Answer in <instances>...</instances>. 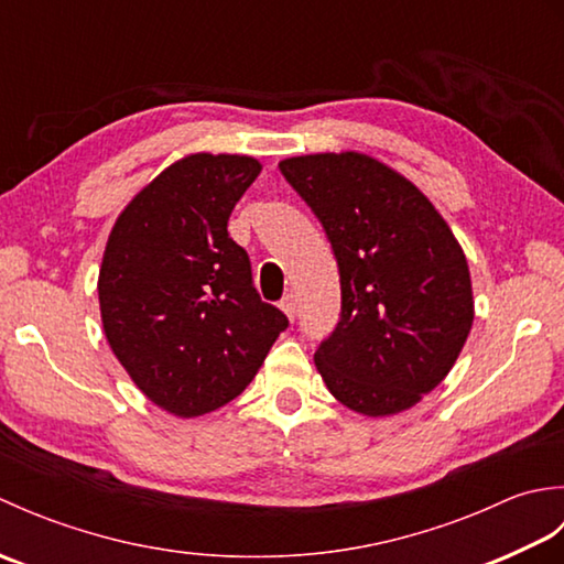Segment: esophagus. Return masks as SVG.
I'll return each mask as SVG.
<instances>
[{
    "mask_svg": "<svg viewBox=\"0 0 564 564\" xmlns=\"http://www.w3.org/2000/svg\"><path fill=\"white\" fill-rule=\"evenodd\" d=\"M281 310H283L285 315H289V319H291V322L295 319V315H297V303H295V295H293V293L283 295V301H281Z\"/></svg>",
    "mask_w": 564,
    "mask_h": 564,
    "instance_id": "1",
    "label": "esophagus"
}]
</instances>
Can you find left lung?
I'll list each match as a JSON object with an SVG mask.
<instances>
[{
  "label": "left lung",
  "mask_w": 564,
  "mask_h": 564,
  "mask_svg": "<svg viewBox=\"0 0 564 564\" xmlns=\"http://www.w3.org/2000/svg\"><path fill=\"white\" fill-rule=\"evenodd\" d=\"M279 170L339 267L341 315L315 351L322 380L358 414L410 410L448 376L473 327L460 245L422 191L368 154H305Z\"/></svg>",
  "instance_id": "1"
}]
</instances>
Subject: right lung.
Masks as SVG:
<instances>
[{
    "label": "right lung",
    "instance_id": "right-lung-1",
    "mask_svg": "<svg viewBox=\"0 0 564 564\" xmlns=\"http://www.w3.org/2000/svg\"><path fill=\"white\" fill-rule=\"evenodd\" d=\"M259 172L245 154H188L128 203L106 245V339L135 386L176 416L235 400L289 327L261 301L247 251L227 235Z\"/></svg>",
    "mask_w": 564,
    "mask_h": 564
}]
</instances>
